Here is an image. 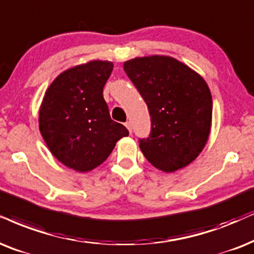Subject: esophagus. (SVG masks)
<instances>
[{
    "mask_svg": "<svg viewBox=\"0 0 254 254\" xmlns=\"http://www.w3.org/2000/svg\"><path fill=\"white\" fill-rule=\"evenodd\" d=\"M125 127H127V130H129L130 133L132 132V127H131V123H130V122H127V123H125Z\"/></svg>",
    "mask_w": 254,
    "mask_h": 254,
    "instance_id": "obj_1",
    "label": "esophagus"
}]
</instances>
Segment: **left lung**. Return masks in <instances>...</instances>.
<instances>
[{
	"label": "left lung",
	"instance_id": "left-lung-1",
	"mask_svg": "<svg viewBox=\"0 0 254 254\" xmlns=\"http://www.w3.org/2000/svg\"><path fill=\"white\" fill-rule=\"evenodd\" d=\"M124 71L149 109L151 131L139 147L155 168L173 172L197 158L210 134L212 96L206 82L168 56L138 57Z\"/></svg>",
	"mask_w": 254,
	"mask_h": 254
}]
</instances>
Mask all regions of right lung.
<instances>
[{
  "label": "right lung",
  "instance_id": "add662e5",
  "mask_svg": "<svg viewBox=\"0 0 254 254\" xmlns=\"http://www.w3.org/2000/svg\"><path fill=\"white\" fill-rule=\"evenodd\" d=\"M112 68L108 61H91L68 69L51 83L42 102V137L61 163L78 172L101 165L129 134L111 120L103 97Z\"/></svg>",
  "mask_w": 254,
  "mask_h": 254
}]
</instances>
